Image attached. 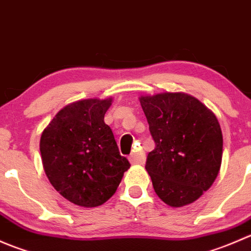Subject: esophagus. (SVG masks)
<instances>
[{
	"instance_id": "1",
	"label": "esophagus",
	"mask_w": 251,
	"mask_h": 251,
	"mask_svg": "<svg viewBox=\"0 0 251 251\" xmlns=\"http://www.w3.org/2000/svg\"><path fill=\"white\" fill-rule=\"evenodd\" d=\"M130 163L133 165H143L146 161V154L143 151H137L130 155Z\"/></svg>"
}]
</instances>
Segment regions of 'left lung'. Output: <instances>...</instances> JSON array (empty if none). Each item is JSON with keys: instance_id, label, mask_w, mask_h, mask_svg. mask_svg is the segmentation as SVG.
Here are the masks:
<instances>
[{"instance_id": "left-lung-1", "label": "left lung", "mask_w": 251, "mask_h": 251, "mask_svg": "<svg viewBox=\"0 0 251 251\" xmlns=\"http://www.w3.org/2000/svg\"><path fill=\"white\" fill-rule=\"evenodd\" d=\"M155 148L146 170L165 204H192L211 187L222 161V131L215 114L183 92L141 96Z\"/></svg>"}]
</instances>
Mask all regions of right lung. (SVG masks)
I'll use <instances>...</instances> for the list:
<instances>
[{
	"label": "right lung",
	"mask_w": 251,
	"mask_h": 251,
	"mask_svg": "<svg viewBox=\"0 0 251 251\" xmlns=\"http://www.w3.org/2000/svg\"><path fill=\"white\" fill-rule=\"evenodd\" d=\"M113 98H88L55 114L40 140L42 165L55 191L83 207L104 204L130 163L120 155L104 115Z\"/></svg>",
	"instance_id": "right-lung-1"
}]
</instances>
